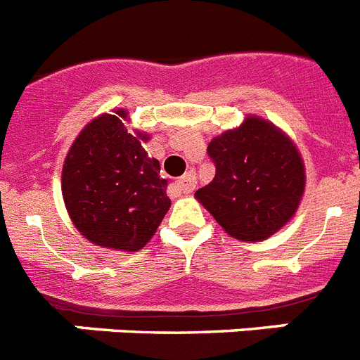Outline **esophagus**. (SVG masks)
<instances>
[{
    "instance_id": "obj_1",
    "label": "esophagus",
    "mask_w": 360,
    "mask_h": 360,
    "mask_svg": "<svg viewBox=\"0 0 360 360\" xmlns=\"http://www.w3.org/2000/svg\"><path fill=\"white\" fill-rule=\"evenodd\" d=\"M174 186H176L178 191H182V193H193L195 191V187H196V176L193 171H189L187 174H184L180 180H176L174 182Z\"/></svg>"
}]
</instances>
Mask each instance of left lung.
Instances as JSON below:
<instances>
[{
    "label": "left lung",
    "instance_id": "1",
    "mask_svg": "<svg viewBox=\"0 0 360 360\" xmlns=\"http://www.w3.org/2000/svg\"><path fill=\"white\" fill-rule=\"evenodd\" d=\"M217 165L195 198L227 235L260 242L275 235L299 210L306 169L299 149L282 129L260 116H245L207 146Z\"/></svg>",
    "mask_w": 360,
    "mask_h": 360
}]
</instances>
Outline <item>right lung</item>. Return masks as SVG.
Here are the masks:
<instances>
[{
    "label": "right lung",
    "mask_w": 360,
    "mask_h": 360,
    "mask_svg": "<svg viewBox=\"0 0 360 360\" xmlns=\"http://www.w3.org/2000/svg\"><path fill=\"white\" fill-rule=\"evenodd\" d=\"M125 109L96 116L70 146L61 171L67 213L82 235L107 250L140 251L171 207L147 133H129Z\"/></svg>",
    "instance_id": "1"
}]
</instances>
